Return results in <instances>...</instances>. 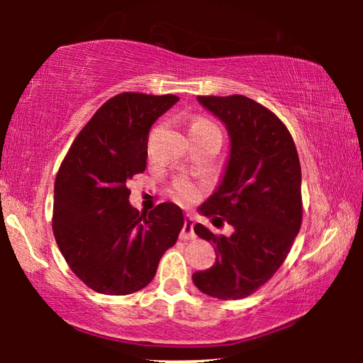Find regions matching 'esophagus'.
<instances>
[{"instance_id": "esophagus-1", "label": "esophagus", "mask_w": 363, "mask_h": 363, "mask_svg": "<svg viewBox=\"0 0 363 363\" xmlns=\"http://www.w3.org/2000/svg\"><path fill=\"white\" fill-rule=\"evenodd\" d=\"M193 226H195V221H193V218L190 215L185 216V225H183V230L180 233L182 240H193L195 238V231H193Z\"/></svg>"}]
</instances>
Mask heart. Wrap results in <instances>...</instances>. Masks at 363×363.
<instances>
[{"instance_id":"obj_1","label":"heart","mask_w":363,"mask_h":363,"mask_svg":"<svg viewBox=\"0 0 363 363\" xmlns=\"http://www.w3.org/2000/svg\"><path fill=\"white\" fill-rule=\"evenodd\" d=\"M203 125H210V122L198 118V121L191 122L190 130H193V128H196V127H203ZM175 193H177V196L183 201H191L196 198L195 186H193L188 180H185V178H178V180L175 182Z\"/></svg>"}]
</instances>
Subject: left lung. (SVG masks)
<instances>
[{"label": "left lung", "instance_id": "8db88e82", "mask_svg": "<svg viewBox=\"0 0 363 363\" xmlns=\"http://www.w3.org/2000/svg\"><path fill=\"white\" fill-rule=\"evenodd\" d=\"M225 123L230 155L220 185L198 208L221 216L231 236H216L200 223L195 233L215 245L216 261L193 274L203 294L242 299L274 276L301 230V163L289 130L261 104L245 96L198 97Z\"/></svg>", "mask_w": 363, "mask_h": 363}]
</instances>
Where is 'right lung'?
Segmentation results:
<instances>
[{"label":"right lung","mask_w":363,"mask_h":363,"mask_svg":"<svg viewBox=\"0 0 363 363\" xmlns=\"http://www.w3.org/2000/svg\"><path fill=\"white\" fill-rule=\"evenodd\" d=\"M177 96L108 99L69 148L54 183V238L74 274L96 292L125 296L155 276L185 218L175 203L138 215L127 180L147 167V142Z\"/></svg>","instance_id":"right-lung-1"}]
</instances>
